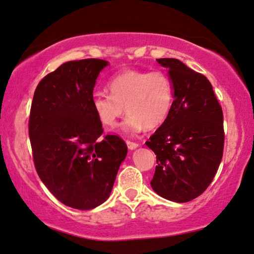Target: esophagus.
Segmentation results:
<instances>
[{
  "instance_id": "obj_1",
  "label": "esophagus",
  "mask_w": 254,
  "mask_h": 254,
  "mask_svg": "<svg viewBox=\"0 0 254 254\" xmlns=\"http://www.w3.org/2000/svg\"><path fill=\"white\" fill-rule=\"evenodd\" d=\"M127 148L132 150V149L137 148V147L139 146V143L133 142V141H128V140H127Z\"/></svg>"
}]
</instances>
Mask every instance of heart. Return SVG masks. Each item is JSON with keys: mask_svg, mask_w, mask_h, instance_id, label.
Wrapping results in <instances>:
<instances>
[{"mask_svg": "<svg viewBox=\"0 0 254 254\" xmlns=\"http://www.w3.org/2000/svg\"><path fill=\"white\" fill-rule=\"evenodd\" d=\"M108 90L111 96L96 93L92 97L94 115L104 127H115L127 112L130 115L123 123V130L128 133L161 127L175 100L173 83L162 70L126 69L109 81Z\"/></svg>", "mask_w": 254, "mask_h": 254, "instance_id": "obj_1", "label": "heart"}]
</instances>
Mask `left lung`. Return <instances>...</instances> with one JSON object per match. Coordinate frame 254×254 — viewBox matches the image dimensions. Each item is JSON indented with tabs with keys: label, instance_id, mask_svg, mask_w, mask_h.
I'll return each instance as SVG.
<instances>
[{
	"label": "left lung",
	"instance_id": "1",
	"mask_svg": "<svg viewBox=\"0 0 254 254\" xmlns=\"http://www.w3.org/2000/svg\"><path fill=\"white\" fill-rule=\"evenodd\" d=\"M169 68L175 89L171 113L146 145L156 155L150 185L156 194L186 203L210 186L224 154L222 108L209 79L180 60L156 59Z\"/></svg>",
	"mask_w": 254,
	"mask_h": 254
}]
</instances>
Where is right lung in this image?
<instances>
[{
	"mask_svg": "<svg viewBox=\"0 0 254 254\" xmlns=\"http://www.w3.org/2000/svg\"><path fill=\"white\" fill-rule=\"evenodd\" d=\"M101 59L68 62L34 92L28 133L40 179L67 206L91 210L109 197L127 153L124 140L103 134L91 106Z\"/></svg>",
	"mask_w": 254,
	"mask_h": 254,
	"instance_id": "1",
	"label": "right lung"
}]
</instances>
